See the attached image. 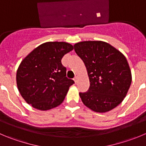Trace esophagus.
I'll list each match as a JSON object with an SVG mask.
<instances>
[{
	"label": "esophagus",
	"mask_w": 146,
	"mask_h": 146,
	"mask_svg": "<svg viewBox=\"0 0 146 146\" xmlns=\"http://www.w3.org/2000/svg\"><path fill=\"white\" fill-rule=\"evenodd\" d=\"M73 81H75V84H77L78 81V76H75V78H73Z\"/></svg>",
	"instance_id": "esophagus-1"
}]
</instances>
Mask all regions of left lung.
<instances>
[{"mask_svg": "<svg viewBox=\"0 0 146 146\" xmlns=\"http://www.w3.org/2000/svg\"><path fill=\"white\" fill-rule=\"evenodd\" d=\"M76 54L86 68L90 86L79 93L84 104L104 113L119 105L132 82L130 66L123 54L102 41H84L74 44Z\"/></svg>", "mask_w": 146, "mask_h": 146, "instance_id": "obj_1", "label": "left lung"}]
</instances>
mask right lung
<instances>
[{
  "label": "right lung",
  "instance_id": "obj_1",
  "mask_svg": "<svg viewBox=\"0 0 146 146\" xmlns=\"http://www.w3.org/2000/svg\"><path fill=\"white\" fill-rule=\"evenodd\" d=\"M73 50V45L65 42H45L21 61L16 73V84L27 104L42 111L62 104L74 81L66 77L61 60Z\"/></svg>",
  "mask_w": 146,
  "mask_h": 146
}]
</instances>
